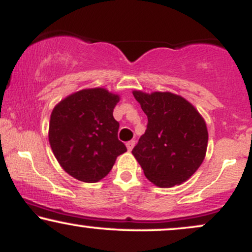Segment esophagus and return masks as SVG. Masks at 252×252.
Masks as SVG:
<instances>
[{"label": "esophagus", "mask_w": 252, "mask_h": 252, "mask_svg": "<svg viewBox=\"0 0 252 252\" xmlns=\"http://www.w3.org/2000/svg\"><path fill=\"white\" fill-rule=\"evenodd\" d=\"M126 148H128L129 152H131L132 148H134V146H135V141H129V142H126Z\"/></svg>", "instance_id": "esophagus-1"}]
</instances>
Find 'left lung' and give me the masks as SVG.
Returning <instances> with one entry per match:
<instances>
[{"label":"left lung","mask_w":252,"mask_h":252,"mask_svg":"<svg viewBox=\"0 0 252 252\" xmlns=\"http://www.w3.org/2000/svg\"><path fill=\"white\" fill-rule=\"evenodd\" d=\"M132 94L148 117L146 132L132 149L146 178L158 187L189 180L206 154L204 118L185 98L170 92Z\"/></svg>","instance_id":"1"}]
</instances>
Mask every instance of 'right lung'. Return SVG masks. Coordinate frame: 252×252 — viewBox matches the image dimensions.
Segmentation results:
<instances>
[{
    "label": "right lung",
    "instance_id": "right-lung-1",
    "mask_svg": "<svg viewBox=\"0 0 252 252\" xmlns=\"http://www.w3.org/2000/svg\"><path fill=\"white\" fill-rule=\"evenodd\" d=\"M120 96L102 88L85 89L58 103L51 114L48 140L66 173L84 182L109 174L117 156L126 152L118 140L114 108Z\"/></svg>",
    "mask_w": 252,
    "mask_h": 252
}]
</instances>
